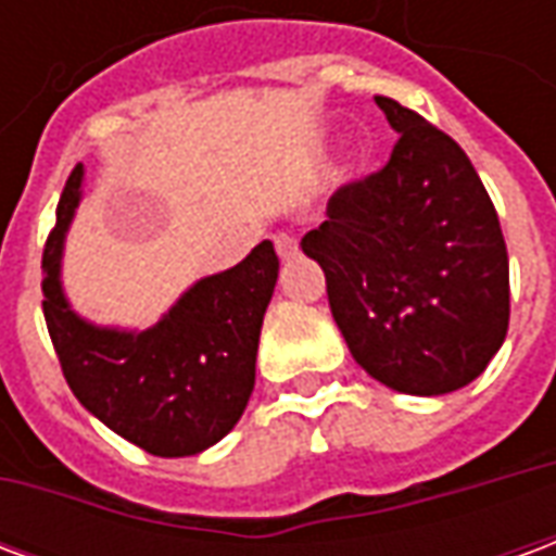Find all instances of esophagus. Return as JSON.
<instances>
[{"label":"esophagus","mask_w":556,"mask_h":556,"mask_svg":"<svg viewBox=\"0 0 556 556\" xmlns=\"http://www.w3.org/2000/svg\"><path fill=\"white\" fill-rule=\"evenodd\" d=\"M274 247H277L279 258H291V255L298 253V238L289 235V231H277L274 235Z\"/></svg>","instance_id":"obj_1"}]
</instances>
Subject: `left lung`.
Instances as JSON below:
<instances>
[{"mask_svg": "<svg viewBox=\"0 0 556 556\" xmlns=\"http://www.w3.org/2000/svg\"><path fill=\"white\" fill-rule=\"evenodd\" d=\"M399 139L378 172L339 187L303 253L354 361L410 396H443L485 372L509 327L501 219L453 137L375 98Z\"/></svg>", "mask_w": 556, "mask_h": 556, "instance_id": "left-lung-1", "label": "left lung"}]
</instances>
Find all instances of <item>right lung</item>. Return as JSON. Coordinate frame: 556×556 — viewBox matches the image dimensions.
I'll return each mask as SVG.
<instances>
[{
  "label": "right lung",
  "instance_id": "right-lung-1",
  "mask_svg": "<svg viewBox=\"0 0 556 556\" xmlns=\"http://www.w3.org/2000/svg\"><path fill=\"white\" fill-rule=\"evenodd\" d=\"M79 184L77 163L41 258L43 321L67 387L83 408L146 453H202L235 429L253 393L262 318L279 274L274 243L262 241L241 265L195 282L151 330H101L71 313L59 286Z\"/></svg>",
  "mask_w": 556,
  "mask_h": 556
}]
</instances>
